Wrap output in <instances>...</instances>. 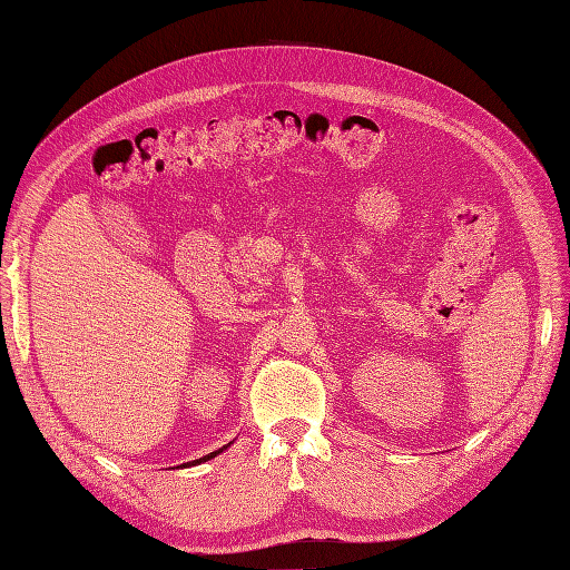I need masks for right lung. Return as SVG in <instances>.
<instances>
[{"instance_id": "1", "label": "right lung", "mask_w": 570, "mask_h": 570, "mask_svg": "<svg viewBox=\"0 0 570 570\" xmlns=\"http://www.w3.org/2000/svg\"><path fill=\"white\" fill-rule=\"evenodd\" d=\"M225 449V446H223ZM223 449H218V451H214V453H208V455H204V458H199V460H195V462H206V460H210V458H216L218 453H223Z\"/></svg>"}]
</instances>
